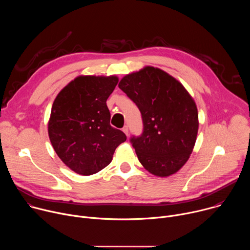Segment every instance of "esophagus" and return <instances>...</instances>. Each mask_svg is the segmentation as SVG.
I'll list each match as a JSON object with an SVG mask.
<instances>
[{"instance_id": "esophagus-1", "label": "esophagus", "mask_w": 250, "mask_h": 250, "mask_svg": "<svg viewBox=\"0 0 250 250\" xmlns=\"http://www.w3.org/2000/svg\"><path fill=\"white\" fill-rule=\"evenodd\" d=\"M123 131L127 135V134H128V126H127V125H125V126L123 127Z\"/></svg>"}]
</instances>
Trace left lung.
<instances>
[{
	"instance_id": "1",
	"label": "left lung",
	"mask_w": 250,
	"mask_h": 250,
	"mask_svg": "<svg viewBox=\"0 0 250 250\" xmlns=\"http://www.w3.org/2000/svg\"><path fill=\"white\" fill-rule=\"evenodd\" d=\"M119 88L141 114L142 133L129 138L139 162L159 177L176 173L197 138L198 110L192 97L180 82L150 66L125 76Z\"/></svg>"
}]
</instances>
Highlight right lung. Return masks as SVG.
I'll list each match as a JSON object with an SVG mask.
<instances>
[{
	"label": "right lung",
	"instance_id": "1",
	"mask_svg": "<svg viewBox=\"0 0 250 250\" xmlns=\"http://www.w3.org/2000/svg\"><path fill=\"white\" fill-rule=\"evenodd\" d=\"M118 77L80 76L57 95L52 104L48 134L59 158L74 172L95 174L113 159L125 134L110 125L106 99Z\"/></svg>",
	"mask_w": 250,
	"mask_h": 250
}]
</instances>
